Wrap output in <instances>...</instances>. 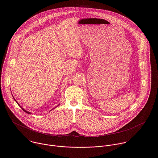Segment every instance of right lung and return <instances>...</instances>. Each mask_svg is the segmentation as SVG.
I'll use <instances>...</instances> for the list:
<instances>
[{
    "label": "right lung",
    "instance_id": "1",
    "mask_svg": "<svg viewBox=\"0 0 158 158\" xmlns=\"http://www.w3.org/2000/svg\"><path fill=\"white\" fill-rule=\"evenodd\" d=\"M14 100H15V98H14ZM15 101H16V102H17V104H18V105H19V106H20V107H21V108H22V110H23V111H24V112H26V113H27V114H31V112H28V111H27V110H25V109H23V108H22V107H21V106H20V104H19V103H18V102H17V100H15ZM60 106V104H59V105H58V106H56V107H58V106Z\"/></svg>",
    "mask_w": 158,
    "mask_h": 158
}]
</instances>
